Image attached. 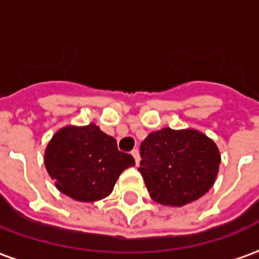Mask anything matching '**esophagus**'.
Returning <instances> with one entry per match:
<instances>
[{
    "mask_svg": "<svg viewBox=\"0 0 259 259\" xmlns=\"http://www.w3.org/2000/svg\"><path fill=\"white\" fill-rule=\"evenodd\" d=\"M132 155H133V158H135L136 165H139V162H140V155H139V151H137V150H133V151H132Z\"/></svg>",
    "mask_w": 259,
    "mask_h": 259,
    "instance_id": "esophagus-1",
    "label": "esophagus"
}]
</instances>
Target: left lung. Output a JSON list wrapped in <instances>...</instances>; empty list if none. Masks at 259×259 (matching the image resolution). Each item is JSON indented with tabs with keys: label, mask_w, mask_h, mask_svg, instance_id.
<instances>
[{
	"label": "left lung",
	"mask_w": 259,
	"mask_h": 259,
	"mask_svg": "<svg viewBox=\"0 0 259 259\" xmlns=\"http://www.w3.org/2000/svg\"><path fill=\"white\" fill-rule=\"evenodd\" d=\"M139 172L152 200L183 206L205 194L217 179L221 155L215 143L193 129L165 127L140 146Z\"/></svg>",
	"instance_id": "obj_1"
}]
</instances>
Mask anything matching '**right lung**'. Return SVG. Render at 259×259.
<instances>
[{"label":"right lung","mask_w":259,"mask_h":259,"mask_svg":"<svg viewBox=\"0 0 259 259\" xmlns=\"http://www.w3.org/2000/svg\"><path fill=\"white\" fill-rule=\"evenodd\" d=\"M44 162L59 191L93 202L112 193L115 182L135 158L118 150L116 140L94 123L66 126L48 143Z\"/></svg>","instance_id":"1"}]
</instances>
